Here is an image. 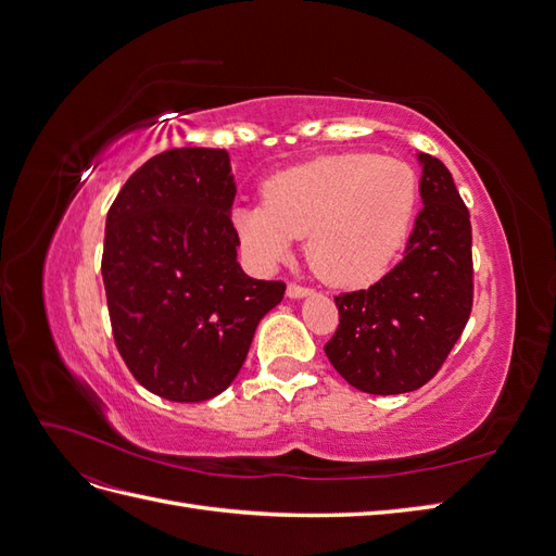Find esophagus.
Listing matches in <instances>:
<instances>
[{"instance_id":"esophagus-1","label":"esophagus","mask_w":556,"mask_h":556,"mask_svg":"<svg viewBox=\"0 0 556 556\" xmlns=\"http://www.w3.org/2000/svg\"><path fill=\"white\" fill-rule=\"evenodd\" d=\"M308 294H313V290L301 288V285H296V282H290V285H288V296H290V299H304V296H308Z\"/></svg>"}]
</instances>
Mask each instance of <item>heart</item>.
Returning a JSON list of instances; mask_svg holds the SVG:
<instances>
[{
    "instance_id": "b5f03b06",
    "label": "heart",
    "mask_w": 556,
    "mask_h": 556,
    "mask_svg": "<svg viewBox=\"0 0 556 556\" xmlns=\"http://www.w3.org/2000/svg\"><path fill=\"white\" fill-rule=\"evenodd\" d=\"M264 204L231 211L248 255L271 266L306 239L313 271L331 285H364L406 245L417 208V174L396 157L333 153L266 178Z\"/></svg>"
}]
</instances>
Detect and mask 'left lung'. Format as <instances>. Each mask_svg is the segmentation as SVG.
Instances as JSON below:
<instances>
[{"instance_id": "8db88e82", "label": "left lung", "mask_w": 556, "mask_h": 556, "mask_svg": "<svg viewBox=\"0 0 556 556\" xmlns=\"http://www.w3.org/2000/svg\"><path fill=\"white\" fill-rule=\"evenodd\" d=\"M419 211L406 255L368 290L333 296L339 329L329 362L366 394H403L427 384L459 341L473 308L468 208L447 166L427 153Z\"/></svg>"}]
</instances>
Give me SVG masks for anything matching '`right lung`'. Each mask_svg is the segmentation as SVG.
Listing matches in <instances>:
<instances>
[{
    "mask_svg": "<svg viewBox=\"0 0 556 556\" xmlns=\"http://www.w3.org/2000/svg\"><path fill=\"white\" fill-rule=\"evenodd\" d=\"M227 150L174 148L129 176L106 215L102 276L131 376L166 401L213 399L239 376L285 282L237 262Z\"/></svg>",
    "mask_w": 556,
    "mask_h": 556,
    "instance_id": "obj_1",
    "label": "right lung"
}]
</instances>
